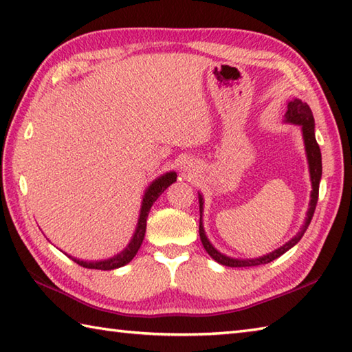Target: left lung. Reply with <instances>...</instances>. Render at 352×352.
I'll list each match as a JSON object with an SVG mask.
<instances>
[{"label":"left lung","mask_w":352,"mask_h":352,"mask_svg":"<svg viewBox=\"0 0 352 352\" xmlns=\"http://www.w3.org/2000/svg\"><path fill=\"white\" fill-rule=\"evenodd\" d=\"M285 123H292V125H299L302 131V137H304V144H305V154H307V160H308V169H309V180H311V195H309V204H308V210H307V217L305 221L302 224L300 230L296 233V235L287 241L284 245L278 247L276 250H273L270 253L264 254V256L259 258H252V259H239V258H230L227 254L221 253L217 250L215 247L212 245L209 241L208 235L204 232V226H203V210H204V199L203 195L198 192V201H199V238H201L203 247L208 252L212 259H215L218 264L226 265V267H254V265H263L268 264L272 261L278 259L280 254H284L299 243L300 238L304 236L305 230L308 229L309 223H311V218L314 215V209L316 204H318V198H319V184H320V178H322V154H320V148L318 142H316V135H314V117L311 109L307 105L305 102H302L300 99H293L288 102L287 105V113H285Z\"/></svg>","instance_id":"left-lung-1"}]
</instances>
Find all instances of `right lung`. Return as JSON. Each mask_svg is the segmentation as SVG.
Instances as JSON below:
<instances>
[{
	"label": "right lung",
	"instance_id": "1",
	"mask_svg": "<svg viewBox=\"0 0 352 352\" xmlns=\"http://www.w3.org/2000/svg\"><path fill=\"white\" fill-rule=\"evenodd\" d=\"M174 182H177L175 170H169L166 174L157 177L155 180L151 182V184L148 186L143 194L140 213H139V219H137L134 235L131 238L129 244L120 253H117L108 259H100V261H82L78 258H73L72 254L65 253L67 256L72 258L76 264H79L85 268H94V270H114V268H120L123 265H126L128 263H131L143 243L144 233H146V219H148V213L151 208H153L155 199L160 197Z\"/></svg>",
	"mask_w": 352,
	"mask_h": 352
}]
</instances>
